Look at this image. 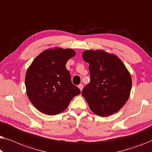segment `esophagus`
<instances>
[{
    "label": "esophagus",
    "mask_w": 152,
    "mask_h": 152,
    "mask_svg": "<svg viewBox=\"0 0 152 152\" xmlns=\"http://www.w3.org/2000/svg\"><path fill=\"white\" fill-rule=\"evenodd\" d=\"M78 87H79V88L80 89V91H82L83 87H84V86H83L82 84H80V85H78Z\"/></svg>",
    "instance_id": "1"
}]
</instances>
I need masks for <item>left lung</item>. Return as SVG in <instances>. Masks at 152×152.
I'll use <instances>...</instances> for the list:
<instances>
[{
	"label": "left lung",
	"instance_id": "1",
	"mask_svg": "<svg viewBox=\"0 0 152 152\" xmlns=\"http://www.w3.org/2000/svg\"><path fill=\"white\" fill-rule=\"evenodd\" d=\"M82 58L89 64L91 82L82 94L91 110L102 117L118 112L129 97V72L117 56L102 50H87Z\"/></svg>",
	"mask_w": 152,
	"mask_h": 152
}]
</instances>
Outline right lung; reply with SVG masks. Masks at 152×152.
I'll return each mask as SVG.
<instances>
[{"label":"right lung","instance_id":"add662e5","mask_svg":"<svg viewBox=\"0 0 152 152\" xmlns=\"http://www.w3.org/2000/svg\"><path fill=\"white\" fill-rule=\"evenodd\" d=\"M75 54L69 48L47 49L37 56L28 68L25 79L27 95L41 113L50 115L61 113L72 99L80 94L66 68L67 61Z\"/></svg>","mask_w":152,"mask_h":152}]
</instances>
